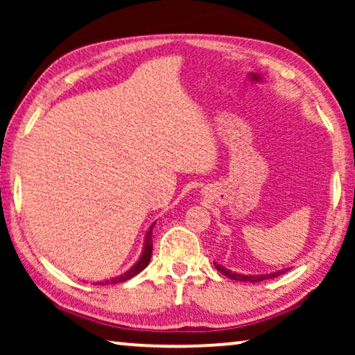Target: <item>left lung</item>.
Masks as SVG:
<instances>
[{
	"instance_id": "obj_1",
	"label": "left lung",
	"mask_w": 355,
	"mask_h": 355,
	"mask_svg": "<svg viewBox=\"0 0 355 355\" xmlns=\"http://www.w3.org/2000/svg\"><path fill=\"white\" fill-rule=\"evenodd\" d=\"M215 266H216V270H218V271H221V273L225 275V276H227V278L236 279V281H249V283H259V281H263V279L276 278V276H281V275L286 273V271L289 270V268H288V270H279V271H276V273H270V275H255V276H247V275L231 273L230 270H226L225 266H221V265H216V263H215Z\"/></svg>"
}]
</instances>
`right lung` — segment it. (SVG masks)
<instances>
[{"label":"right lung","instance_id":"1","mask_svg":"<svg viewBox=\"0 0 355 355\" xmlns=\"http://www.w3.org/2000/svg\"><path fill=\"white\" fill-rule=\"evenodd\" d=\"M153 227V226H152ZM152 227H150L148 232H147V237H145V249H144V254L140 257L137 263H135L132 268H130L128 273L118 276V278H113L111 281H103V283H96V284H110V283H123V281H128L130 278H134L135 275H139L140 271H142L145 266L148 265L150 259H152V249H153V244H152Z\"/></svg>","mask_w":355,"mask_h":355}]
</instances>
